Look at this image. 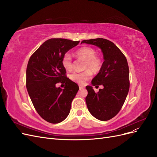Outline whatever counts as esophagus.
Listing matches in <instances>:
<instances>
[{
	"instance_id": "34e87169",
	"label": "esophagus",
	"mask_w": 157,
	"mask_h": 157,
	"mask_svg": "<svg viewBox=\"0 0 157 157\" xmlns=\"http://www.w3.org/2000/svg\"><path fill=\"white\" fill-rule=\"evenodd\" d=\"M79 88H80V90H81V89L84 88V86H82V85H79Z\"/></svg>"
}]
</instances>
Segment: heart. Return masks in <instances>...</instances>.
Segmentation results:
<instances>
[{"instance_id": "obj_1", "label": "heart", "mask_w": 157, "mask_h": 157, "mask_svg": "<svg viewBox=\"0 0 157 157\" xmlns=\"http://www.w3.org/2000/svg\"><path fill=\"white\" fill-rule=\"evenodd\" d=\"M75 55L79 58H81L85 61L84 69L87 70L79 72L74 71L69 76L70 78L73 81L79 84H83L86 80L91 78V70L94 73H97L100 70L102 61L101 59L96 56V52L94 48L89 46L82 47L75 52ZM61 63L63 67L66 70H71L73 67V60L69 53H66L63 55L61 59Z\"/></svg>"}]
</instances>
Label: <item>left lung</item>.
<instances>
[{
	"instance_id": "left-lung-1",
	"label": "left lung",
	"mask_w": 157,
	"mask_h": 157,
	"mask_svg": "<svg viewBox=\"0 0 157 157\" xmlns=\"http://www.w3.org/2000/svg\"><path fill=\"white\" fill-rule=\"evenodd\" d=\"M86 43L101 50L104 61L98 74L92 80V85H102L97 93L92 86H86V102L89 112L97 119L106 121L120 111L130 88L129 67L125 56L110 40L98 39L84 40Z\"/></svg>"
}]
</instances>
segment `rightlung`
<instances>
[{"label":"right lung","instance_id":"right-lung-1","mask_svg":"<svg viewBox=\"0 0 157 157\" xmlns=\"http://www.w3.org/2000/svg\"><path fill=\"white\" fill-rule=\"evenodd\" d=\"M80 41L50 39L38 48L28 61L26 87L33 106L46 121L56 124L69 115L71 102L79 87L66 77L61 59ZM66 85L63 89L55 84Z\"/></svg>","mask_w":157,"mask_h":157}]
</instances>
